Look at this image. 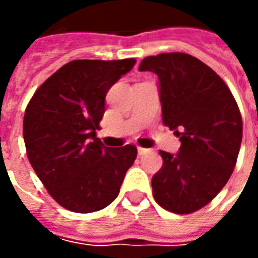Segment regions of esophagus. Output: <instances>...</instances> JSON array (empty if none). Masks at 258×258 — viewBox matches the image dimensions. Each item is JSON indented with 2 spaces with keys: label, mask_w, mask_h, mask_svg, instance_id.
Returning a JSON list of instances; mask_svg holds the SVG:
<instances>
[{
  "label": "esophagus",
  "mask_w": 258,
  "mask_h": 258,
  "mask_svg": "<svg viewBox=\"0 0 258 258\" xmlns=\"http://www.w3.org/2000/svg\"><path fill=\"white\" fill-rule=\"evenodd\" d=\"M146 152H148V149H145V148H138V155H145Z\"/></svg>",
  "instance_id": "obj_1"
}]
</instances>
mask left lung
<instances>
[{
    "label": "left lung",
    "instance_id": "8db88e82",
    "mask_svg": "<svg viewBox=\"0 0 258 258\" xmlns=\"http://www.w3.org/2000/svg\"><path fill=\"white\" fill-rule=\"evenodd\" d=\"M140 72L157 74L163 123L179 137L171 155L152 178L159 206L190 214L209 205L232 174L242 142V116L232 92L218 74L184 52L148 56Z\"/></svg>",
    "mask_w": 258,
    "mask_h": 258
}]
</instances>
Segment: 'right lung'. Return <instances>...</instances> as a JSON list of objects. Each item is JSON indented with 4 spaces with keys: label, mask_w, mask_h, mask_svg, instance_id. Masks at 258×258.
<instances>
[{
    "label": "right lung",
    "mask_w": 258,
    "mask_h": 258,
    "mask_svg": "<svg viewBox=\"0 0 258 258\" xmlns=\"http://www.w3.org/2000/svg\"><path fill=\"white\" fill-rule=\"evenodd\" d=\"M135 59L63 64L26 107L23 138L31 167L48 194L74 213L102 210L117 198L137 148H106L96 138L105 98Z\"/></svg>",
    "instance_id": "add662e5"
}]
</instances>
